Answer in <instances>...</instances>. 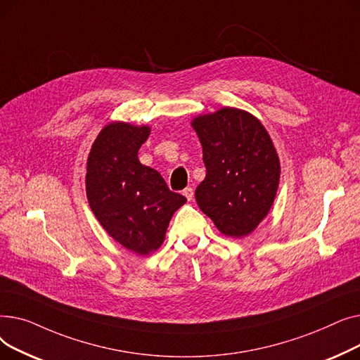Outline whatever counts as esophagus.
Here are the masks:
<instances>
[{
  "label": "esophagus",
  "mask_w": 360,
  "mask_h": 360,
  "mask_svg": "<svg viewBox=\"0 0 360 360\" xmlns=\"http://www.w3.org/2000/svg\"><path fill=\"white\" fill-rule=\"evenodd\" d=\"M182 194L185 195V198H186L188 201H191L193 197H194V190H193V188L188 186V188H185V190L182 191Z\"/></svg>",
  "instance_id": "esophagus-1"
}]
</instances>
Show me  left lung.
Wrapping results in <instances>:
<instances>
[{
  "label": "left lung",
  "instance_id": "1",
  "mask_svg": "<svg viewBox=\"0 0 360 360\" xmlns=\"http://www.w3.org/2000/svg\"><path fill=\"white\" fill-rule=\"evenodd\" d=\"M205 178L195 200L226 236L250 235L271 209L280 181V160L267 129L252 113L221 108L193 120Z\"/></svg>",
  "mask_w": 360,
  "mask_h": 360
}]
</instances>
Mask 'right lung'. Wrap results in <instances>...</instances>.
<instances>
[{"label":"right lung","mask_w":360,"mask_h":360,"mask_svg":"<svg viewBox=\"0 0 360 360\" xmlns=\"http://www.w3.org/2000/svg\"><path fill=\"white\" fill-rule=\"evenodd\" d=\"M150 127L108 124L87 158L86 194L102 228L139 255L155 252L174 213L186 198L172 193L158 170L139 160Z\"/></svg>","instance_id":"1"}]
</instances>
